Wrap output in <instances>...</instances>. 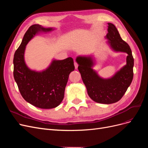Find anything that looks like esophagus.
Here are the masks:
<instances>
[{
    "mask_svg": "<svg viewBox=\"0 0 148 148\" xmlns=\"http://www.w3.org/2000/svg\"><path fill=\"white\" fill-rule=\"evenodd\" d=\"M74 65H75V69H78V64H77V62H75Z\"/></svg>",
    "mask_w": 148,
    "mask_h": 148,
    "instance_id": "obj_1",
    "label": "esophagus"
}]
</instances>
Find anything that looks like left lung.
<instances>
[{
	"label": "left lung",
	"mask_w": 148,
	"mask_h": 148,
	"mask_svg": "<svg viewBox=\"0 0 148 148\" xmlns=\"http://www.w3.org/2000/svg\"><path fill=\"white\" fill-rule=\"evenodd\" d=\"M108 33L106 38L114 51L126 52L127 64L108 79L101 78L92 67L95 64L91 57L79 56L76 61L89 96L94 101L109 104L121 99L133 78L134 59L128 44L121 38L117 29L112 23H108Z\"/></svg>",
	"instance_id": "1"
}]
</instances>
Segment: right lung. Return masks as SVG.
Segmentation results:
<instances>
[{
  "mask_svg": "<svg viewBox=\"0 0 148 148\" xmlns=\"http://www.w3.org/2000/svg\"><path fill=\"white\" fill-rule=\"evenodd\" d=\"M52 28H45L39 25L31 26L13 58V77L23 99L41 109H52L59 106L64 97L69 76L75 70L71 57L62 60H53L42 71L30 70L26 66L24 53L26 44L40 31L49 32Z\"/></svg>",
  "mask_w": 148,
  "mask_h": 148,
  "instance_id": "obj_1",
  "label": "right lung"
}]
</instances>
